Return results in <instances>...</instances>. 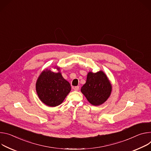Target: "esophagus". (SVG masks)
<instances>
[{
	"mask_svg": "<svg viewBox=\"0 0 151 151\" xmlns=\"http://www.w3.org/2000/svg\"><path fill=\"white\" fill-rule=\"evenodd\" d=\"M73 89H74V91H78V90H79V86H75Z\"/></svg>",
	"mask_w": 151,
	"mask_h": 151,
	"instance_id": "obj_1",
	"label": "esophagus"
}]
</instances>
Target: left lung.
I'll return each mask as SVG.
<instances>
[{
  "instance_id": "obj_1",
  "label": "left lung",
  "mask_w": 151,
  "mask_h": 151,
  "mask_svg": "<svg viewBox=\"0 0 151 151\" xmlns=\"http://www.w3.org/2000/svg\"><path fill=\"white\" fill-rule=\"evenodd\" d=\"M81 92L88 101L93 106L103 104L109 97L111 85L106 74L101 71L89 73L85 84L81 87Z\"/></svg>"
}]
</instances>
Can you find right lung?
<instances>
[{"mask_svg": "<svg viewBox=\"0 0 151 151\" xmlns=\"http://www.w3.org/2000/svg\"><path fill=\"white\" fill-rule=\"evenodd\" d=\"M69 82L65 80L60 73L50 70L44 71L40 76L36 90L41 101L50 107L60 104L71 91Z\"/></svg>", "mask_w": 151, "mask_h": 151, "instance_id": "1", "label": "right lung"}]
</instances>
